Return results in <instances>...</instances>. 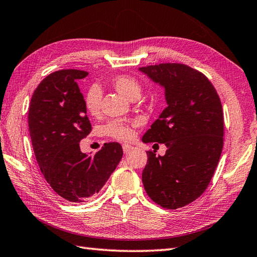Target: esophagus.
<instances>
[{"instance_id": "esophagus-1", "label": "esophagus", "mask_w": 257, "mask_h": 257, "mask_svg": "<svg viewBox=\"0 0 257 257\" xmlns=\"http://www.w3.org/2000/svg\"><path fill=\"white\" fill-rule=\"evenodd\" d=\"M131 150H132V146H131V145H128V144H124L123 145L124 153H128Z\"/></svg>"}]
</instances>
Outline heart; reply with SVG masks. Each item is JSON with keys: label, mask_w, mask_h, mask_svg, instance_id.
<instances>
[{"label": "heart", "mask_w": 257, "mask_h": 257, "mask_svg": "<svg viewBox=\"0 0 257 257\" xmlns=\"http://www.w3.org/2000/svg\"><path fill=\"white\" fill-rule=\"evenodd\" d=\"M113 88L117 92L123 95L124 98L128 100L138 99L141 94V84L136 79L128 76H117L112 81ZM100 101H101V92L99 88L92 87L88 91L85 95V107L91 115H96L100 111ZM104 133L111 136L113 139L119 141H128L132 139L133 131L131 127V124L124 123L121 121L110 122L104 127Z\"/></svg>", "instance_id": "heart-1"}]
</instances>
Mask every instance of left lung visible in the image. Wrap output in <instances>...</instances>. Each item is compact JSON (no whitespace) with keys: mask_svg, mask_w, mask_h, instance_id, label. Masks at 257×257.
<instances>
[{"mask_svg":"<svg viewBox=\"0 0 257 257\" xmlns=\"http://www.w3.org/2000/svg\"><path fill=\"white\" fill-rule=\"evenodd\" d=\"M165 89L167 107L144 134V143L165 144L164 156L147 152L142 181L154 202L178 209L207 189L223 147V111L209 79L182 64L139 69Z\"/></svg>","mask_w":257,"mask_h":257,"instance_id":"1","label":"left lung"}]
</instances>
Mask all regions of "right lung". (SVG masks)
<instances>
[{"instance_id": "obj_1", "label": "right lung", "mask_w": 257, "mask_h": 257, "mask_svg": "<svg viewBox=\"0 0 257 257\" xmlns=\"http://www.w3.org/2000/svg\"><path fill=\"white\" fill-rule=\"evenodd\" d=\"M82 70L50 73L38 84L28 111V130L45 179L66 200L82 202L105 185L123 156L118 143H105L93 156L80 151L91 132L78 80Z\"/></svg>"}]
</instances>
